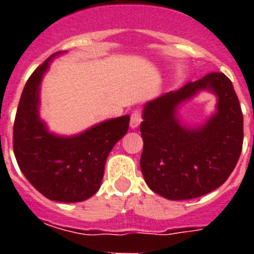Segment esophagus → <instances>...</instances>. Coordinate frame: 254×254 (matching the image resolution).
Wrapping results in <instances>:
<instances>
[{
  "label": "esophagus",
  "mask_w": 254,
  "mask_h": 254,
  "mask_svg": "<svg viewBox=\"0 0 254 254\" xmlns=\"http://www.w3.org/2000/svg\"><path fill=\"white\" fill-rule=\"evenodd\" d=\"M142 119H141V113L138 111H134L131 113L130 116V127L131 129H137L139 127V124H141Z\"/></svg>",
  "instance_id": "1"
}]
</instances>
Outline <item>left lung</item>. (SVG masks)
<instances>
[{
	"mask_svg": "<svg viewBox=\"0 0 254 254\" xmlns=\"http://www.w3.org/2000/svg\"><path fill=\"white\" fill-rule=\"evenodd\" d=\"M217 96V109L204 124L190 127L179 109L200 91ZM141 171L151 191L169 200L203 196L224 183L243 149V113L232 81L212 72L143 105Z\"/></svg>",
	"mask_w": 254,
	"mask_h": 254,
	"instance_id": "obj_1",
	"label": "left lung"
}]
</instances>
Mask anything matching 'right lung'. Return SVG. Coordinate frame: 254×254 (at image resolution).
I'll return each instance as SVG.
<instances>
[{
	"label": "right lung",
	"instance_id": "right-lung-1",
	"mask_svg": "<svg viewBox=\"0 0 254 254\" xmlns=\"http://www.w3.org/2000/svg\"><path fill=\"white\" fill-rule=\"evenodd\" d=\"M39 65L22 91L13 130L14 154L26 179L50 200L76 203L99 191L111 150L127 134L130 116L109 119L73 135L50 131L41 119V84L54 58Z\"/></svg>",
	"mask_w": 254,
	"mask_h": 254
}]
</instances>
